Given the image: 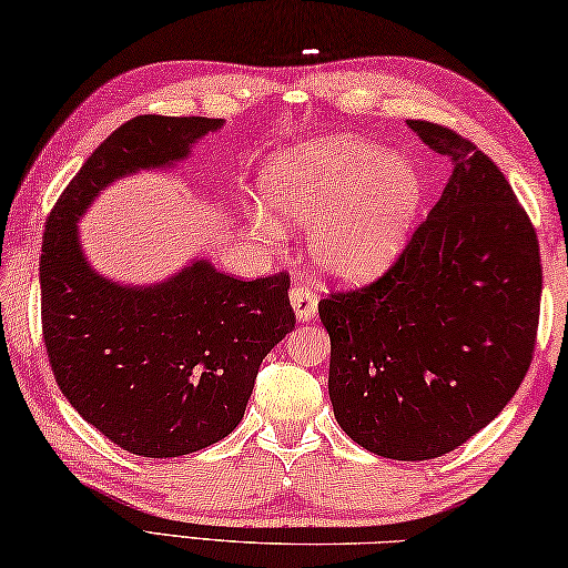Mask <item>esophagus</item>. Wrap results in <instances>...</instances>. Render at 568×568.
Wrapping results in <instances>:
<instances>
[{
	"instance_id": "obj_1",
	"label": "esophagus",
	"mask_w": 568,
	"mask_h": 568,
	"mask_svg": "<svg viewBox=\"0 0 568 568\" xmlns=\"http://www.w3.org/2000/svg\"><path fill=\"white\" fill-rule=\"evenodd\" d=\"M290 300H292L296 320H300V322H310V320L317 317V304L320 302H317V296H314V292L310 290V286L294 284Z\"/></svg>"
}]
</instances>
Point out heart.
Returning <instances> with one entry per match:
<instances>
[{
    "label": "heart",
    "instance_id": "1",
    "mask_svg": "<svg viewBox=\"0 0 568 568\" xmlns=\"http://www.w3.org/2000/svg\"><path fill=\"white\" fill-rule=\"evenodd\" d=\"M258 191L272 216L312 231L310 248L322 272L365 284L403 254L423 206L425 179L385 148L337 138L272 158ZM254 223L266 239H278V226L264 213Z\"/></svg>",
    "mask_w": 568,
    "mask_h": 568
}]
</instances>
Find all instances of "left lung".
<instances>
[{
  "label": "left lung",
  "mask_w": 568,
  "mask_h": 568,
  "mask_svg": "<svg viewBox=\"0 0 568 568\" xmlns=\"http://www.w3.org/2000/svg\"><path fill=\"white\" fill-rule=\"evenodd\" d=\"M453 175L403 254L367 286L320 302L342 430L393 460L473 438L524 383L541 310L536 229L506 175L455 130L407 120Z\"/></svg>",
  "instance_id": "8db88e82"
}]
</instances>
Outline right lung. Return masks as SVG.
Wrapping results in <instances>:
<instances>
[{
    "mask_svg": "<svg viewBox=\"0 0 568 568\" xmlns=\"http://www.w3.org/2000/svg\"><path fill=\"white\" fill-rule=\"evenodd\" d=\"M221 118L138 115L102 141L54 203L42 236V337L70 405L118 448L179 458L244 417L258 365L294 329L290 274L241 282L193 262L153 286L92 272L78 221L115 179L169 169Z\"/></svg>",
    "mask_w": 568,
    "mask_h": 568,
    "instance_id": "1",
    "label": "right lung"
}]
</instances>
